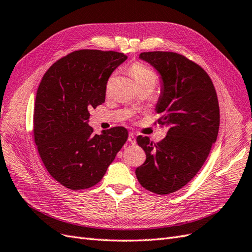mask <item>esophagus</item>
Listing matches in <instances>:
<instances>
[{"mask_svg":"<svg viewBox=\"0 0 252 252\" xmlns=\"http://www.w3.org/2000/svg\"><path fill=\"white\" fill-rule=\"evenodd\" d=\"M128 142L131 143V144H135L136 140H135V135H134L133 132L129 133V135H128Z\"/></svg>","mask_w":252,"mask_h":252,"instance_id":"1","label":"esophagus"}]
</instances>
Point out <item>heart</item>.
<instances>
[{
	"instance_id": "1",
	"label": "heart",
	"mask_w": 252,
	"mask_h": 252,
	"mask_svg": "<svg viewBox=\"0 0 252 252\" xmlns=\"http://www.w3.org/2000/svg\"><path fill=\"white\" fill-rule=\"evenodd\" d=\"M130 74L136 83L138 87L141 86H150L155 88L158 83V75L155 71H152L150 68L145 66L142 63H134L130 67ZM113 79V75L109 79L107 84V89L109 88L110 82Z\"/></svg>"
}]
</instances>
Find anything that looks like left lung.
<instances>
[{
    "instance_id": "1",
    "label": "left lung",
    "mask_w": 252,
    "mask_h": 252,
    "mask_svg": "<svg viewBox=\"0 0 252 252\" xmlns=\"http://www.w3.org/2000/svg\"><path fill=\"white\" fill-rule=\"evenodd\" d=\"M163 81L155 124L168 131L158 143L136 138L146 161L135 169L140 184L157 194H169L184 187L199 172L217 141L220 107L215 86L203 68L170 51L142 52Z\"/></svg>"
}]
</instances>
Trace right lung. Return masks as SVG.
<instances>
[{
	"mask_svg": "<svg viewBox=\"0 0 252 252\" xmlns=\"http://www.w3.org/2000/svg\"><path fill=\"white\" fill-rule=\"evenodd\" d=\"M126 59L117 51H73L50 66L37 88L34 142L45 168L68 189L97 184L128 139L124 127L98 135L87 123L89 111L105 102L110 74Z\"/></svg>",
	"mask_w": 252,
	"mask_h": 252,
	"instance_id": "obj_1",
	"label": "right lung"
}]
</instances>
